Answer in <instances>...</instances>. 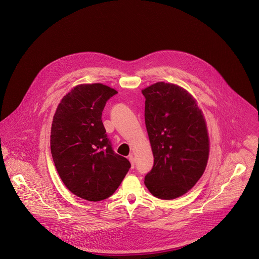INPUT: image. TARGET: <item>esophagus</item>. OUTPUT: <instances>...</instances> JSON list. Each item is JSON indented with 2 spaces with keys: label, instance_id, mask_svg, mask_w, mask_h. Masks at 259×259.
Wrapping results in <instances>:
<instances>
[{
  "label": "esophagus",
  "instance_id": "34e87169",
  "mask_svg": "<svg viewBox=\"0 0 259 259\" xmlns=\"http://www.w3.org/2000/svg\"><path fill=\"white\" fill-rule=\"evenodd\" d=\"M128 160L131 161V164H132V168H135V157L133 156V154H131L128 156Z\"/></svg>",
  "mask_w": 259,
  "mask_h": 259
}]
</instances>
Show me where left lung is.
<instances>
[{
	"label": "left lung",
	"instance_id": "8db88e82",
	"mask_svg": "<svg viewBox=\"0 0 259 259\" xmlns=\"http://www.w3.org/2000/svg\"><path fill=\"white\" fill-rule=\"evenodd\" d=\"M153 166L145 178L149 192L160 199L184 195L204 172L209 154L201 110L185 89L158 81L142 91Z\"/></svg>",
	"mask_w": 259,
	"mask_h": 259
}]
</instances>
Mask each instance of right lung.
Here are the masks:
<instances>
[{
  "instance_id": "1",
  "label": "right lung",
  "mask_w": 259,
  "mask_h": 259,
  "mask_svg": "<svg viewBox=\"0 0 259 259\" xmlns=\"http://www.w3.org/2000/svg\"><path fill=\"white\" fill-rule=\"evenodd\" d=\"M115 94L103 83L78 84L62 99L53 118L55 166L67 188L85 200L110 197L131 167L113 151L102 121L104 108Z\"/></svg>"
}]
</instances>
